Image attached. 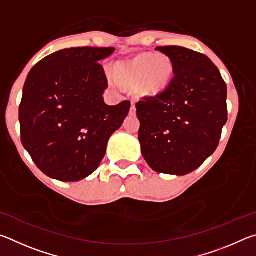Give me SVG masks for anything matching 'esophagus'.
<instances>
[{
    "label": "esophagus",
    "instance_id": "esophagus-1",
    "mask_svg": "<svg viewBox=\"0 0 256 256\" xmlns=\"http://www.w3.org/2000/svg\"><path fill=\"white\" fill-rule=\"evenodd\" d=\"M136 105H134V104L132 102L131 110H130V114H131V115H134V114H136Z\"/></svg>",
    "mask_w": 256,
    "mask_h": 256
}]
</instances>
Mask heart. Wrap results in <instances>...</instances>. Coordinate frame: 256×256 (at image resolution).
<instances>
[{
    "instance_id": "b5f03b06",
    "label": "heart",
    "mask_w": 256,
    "mask_h": 256,
    "mask_svg": "<svg viewBox=\"0 0 256 256\" xmlns=\"http://www.w3.org/2000/svg\"><path fill=\"white\" fill-rule=\"evenodd\" d=\"M174 66L166 55L141 54L126 63L116 66V74L118 79L128 84H136L141 82V89L146 92L156 94L164 89L170 81ZM110 84L120 86L115 78H110Z\"/></svg>"
}]
</instances>
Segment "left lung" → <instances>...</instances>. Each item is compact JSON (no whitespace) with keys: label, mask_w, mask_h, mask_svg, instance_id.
I'll return each instance as SVG.
<instances>
[{"label":"left lung","mask_w":256,"mask_h":256,"mask_svg":"<svg viewBox=\"0 0 256 256\" xmlns=\"http://www.w3.org/2000/svg\"><path fill=\"white\" fill-rule=\"evenodd\" d=\"M174 66L162 92L136 104L142 154L154 172L186 175L214 152L227 115V86L211 60L180 46L158 47Z\"/></svg>","instance_id":"left-lung-1"}]
</instances>
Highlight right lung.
I'll list each match as a JSON object with an SVG mask.
<instances>
[{"mask_svg": "<svg viewBox=\"0 0 256 256\" xmlns=\"http://www.w3.org/2000/svg\"><path fill=\"white\" fill-rule=\"evenodd\" d=\"M114 47H72L46 56L27 76L19 107L20 136L36 166L52 178L76 182L97 170L131 102L108 106L99 60Z\"/></svg>", "mask_w": 256, "mask_h": 256, "instance_id": "right-lung-1", "label": "right lung"}]
</instances>
